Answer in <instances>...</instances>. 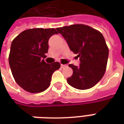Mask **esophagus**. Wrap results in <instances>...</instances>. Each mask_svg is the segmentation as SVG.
<instances>
[{"instance_id":"obj_1","label":"esophagus","mask_w":124,"mask_h":124,"mask_svg":"<svg viewBox=\"0 0 124 124\" xmlns=\"http://www.w3.org/2000/svg\"><path fill=\"white\" fill-rule=\"evenodd\" d=\"M67 66L66 65H65V64H61V68H66Z\"/></svg>"}]
</instances>
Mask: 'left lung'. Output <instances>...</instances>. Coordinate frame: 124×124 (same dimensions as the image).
Here are the masks:
<instances>
[{
  "instance_id": "8db88e82",
  "label": "left lung",
  "mask_w": 124,
  "mask_h": 124,
  "mask_svg": "<svg viewBox=\"0 0 124 124\" xmlns=\"http://www.w3.org/2000/svg\"><path fill=\"white\" fill-rule=\"evenodd\" d=\"M70 50L80 58V66L69 64L72 75L68 84L78 90H87L96 85L106 70L109 50L100 31L85 24H72L57 28Z\"/></svg>"
}]
</instances>
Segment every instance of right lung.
<instances>
[{"label":"right lung","instance_id":"obj_1","mask_svg":"<svg viewBox=\"0 0 124 124\" xmlns=\"http://www.w3.org/2000/svg\"><path fill=\"white\" fill-rule=\"evenodd\" d=\"M58 34L54 28H31L20 33L12 40L8 62L16 82L25 91L40 93L50 84L52 74L60 68L59 62L46 64L45 54L48 40Z\"/></svg>","mask_w":124,"mask_h":124}]
</instances>
